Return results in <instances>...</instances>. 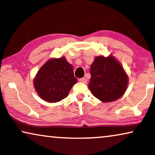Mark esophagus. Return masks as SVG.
<instances>
[{
	"label": "esophagus",
	"instance_id": "1",
	"mask_svg": "<svg viewBox=\"0 0 155 155\" xmlns=\"http://www.w3.org/2000/svg\"><path fill=\"white\" fill-rule=\"evenodd\" d=\"M79 81L80 82H81V83H84V84L87 83V79H86L85 78H81V79H79Z\"/></svg>",
	"mask_w": 155,
	"mask_h": 155
}]
</instances>
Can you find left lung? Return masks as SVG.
<instances>
[{
    "label": "left lung",
    "instance_id": "8db88e82",
    "mask_svg": "<svg viewBox=\"0 0 155 155\" xmlns=\"http://www.w3.org/2000/svg\"><path fill=\"white\" fill-rule=\"evenodd\" d=\"M90 73V91L103 102L117 100L126 91L128 76L121 64L113 56L95 58Z\"/></svg>",
    "mask_w": 155,
    "mask_h": 155
}]
</instances>
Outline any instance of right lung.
I'll use <instances>...</instances> for the list:
<instances>
[{
    "label": "right lung",
    "instance_id": "obj_1",
    "mask_svg": "<svg viewBox=\"0 0 155 155\" xmlns=\"http://www.w3.org/2000/svg\"><path fill=\"white\" fill-rule=\"evenodd\" d=\"M76 82L73 66L61 57L48 61L39 69L34 84L42 99L54 103L65 99Z\"/></svg>",
    "mask_w": 155,
    "mask_h": 155
}]
</instances>
